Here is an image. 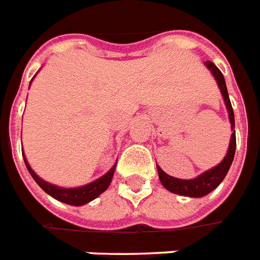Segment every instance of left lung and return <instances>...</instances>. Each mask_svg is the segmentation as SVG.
<instances>
[{
    "label": "left lung",
    "mask_w": 260,
    "mask_h": 260,
    "mask_svg": "<svg viewBox=\"0 0 260 260\" xmlns=\"http://www.w3.org/2000/svg\"><path fill=\"white\" fill-rule=\"evenodd\" d=\"M205 64L210 70V73L213 74L214 79H216V82H217L218 87H220V91H221L222 97H224V102H225L226 109H228V117H230L231 128L234 131V109H232V105H231L230 95H228V90H226L224 75H222L221 71L216 67V64H213L212 62H205ZM235 150H236V135H235L234 131V134L231 135L230 147H228V152H226L225 158L222 159L217 166H214L213 169H210V170L202 173L201 175H198V177L194 178V179H179V178H174L171 177V175H169V174H166L158 165H156L159 179L162 182V185L165 186L169 191H171V193L181 194V196H186V197H204L206 194H209L212 190L216 189V187L221 183L222 179L225 178L226 173L230 170L231 165L234 162Z\"/></svg>",
    "instance_id": "obj_1"
}]
</instances>
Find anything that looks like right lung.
Returning a JSON list of instances; mask_svg holds the SVG:
<instances>
[{
	"instance_id": "obj_1",
	"label": "right lung",
	"mask_w": 260,
	"mask_h": 260,
	"mask_svg": "<svg viewBox=\"0 0 260 260\" xmlns=\"http://www.w3.org/2000/svg\"><path fill=\"white\" fill-rule=\"evenodd\" d=\"M22 158H24L26 169H28L29 174L32 175V178H34L35 181H36V183H38L47 194H50L51 197H54L55 200H58V201H62L64 202V204H69V205L74 206L85 205L87 202L93 201L94 198H97L101 193H104V191L109 187L110 182H112V178H113L114 170H116V165H117V162L114 163V166L112 167L108 173L104 174L101 178H98L95 181L90 182L87 185L81 186V187H73V189H64V187H59V186H55L52 185V183H48V182L43 181L42 178L39 177V175H36V173L30 169L29 163L26 162L24 152H22Z\"/></svg>"
}]
</instances>
